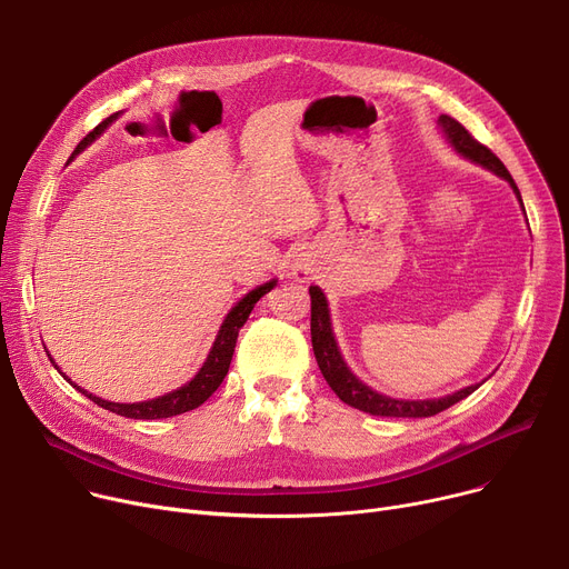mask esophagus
I'll return each instance as SVG.
<instances>
[{"label": "esophagus", "instance_id": "34e87169", "mask_svg": "<svg viewBox=\"0 0 569 569\" xmlns=\"http://www.w3.org/2000/svg\"><path fill=\"white\" fill-rule=\"evenodd\" d=\"M292 274H295V279L307 281V279H309V274H311V264H309L305 258L295 260V264H292Z\"/></svg>", "mask_w": 569, "mask_h": 569}]
</instances>
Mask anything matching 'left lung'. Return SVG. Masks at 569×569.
I'll return each mask as SVG.
<instances>
[{
	"label": "left lung",
	"instance_id": "obj_1",
	"mask_svg": "<svg viewBox=\"0 0 569 569\" xmlns=\"http://www.w3.org/2000/svg\"><path fill=\"white\" fill-rule=\"evenodd\" d=\"M438 124L445 133V138L450 140V144L457 149V152L475 163L485 166L487 170L496 172L498 177L507 179L510 187L515 189L519 202H521V193L515 184L512 174L507 172V168L502 166V161L491 152L489 147H485L482 142H477L455 117L450 114H440L438 117ZM523 207V202H521ZM526 212V209H523ZM311 295V343H313V355H316V362L327 380V385L332 387L335 395L357 408V410H365L369 415H378V417H431L438 415L442 410H447L450 406H455L457 401L466 399L468 395H472L477 387L480 385H470L463 387V390L455 392V395H447L440 399H427V401H406V399H392V397H385L373 392L369 385H365L360 378H357L348 365L343 362V357L339 352V346L335 341L332 335V322H330V309H327V300H325V292L318 286L309 288Z\"/></svg>",
	"mask_w": 569,
	"mask_h": 569
}]
</instances>
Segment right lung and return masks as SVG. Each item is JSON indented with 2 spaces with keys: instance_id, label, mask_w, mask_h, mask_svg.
<instances>
[{
  "instance_id": "1",
  "label": "right lung",
  "mask_w": 569,
  "mask_h": 569,
  "mask_svg": "<svg viewBox=\"0 0 569 569\" xmlns=\"http://www.w3.org/2000/svg\"><path fill=\"white\" fill-rule=\"evenodd\" d=\"M114 117H117V112L110 114V117L106 119V122H101L92 133L84 136V138L80 140V144L76 147L73 157L80 154L82 149H84L89 142H92L97 136H101V131L112 122ZM73 157H71V159H73ZM71 159H69V161H71ZM274 286H277V279L267 281V283L258 286L256 290L247 292V295L242 297V300H239V302L230 309V313L226 316V320L221 322V330H219V335H217V339H214V346H212V350H209L207 360H204V365L200 367V371H198L187 385L179 387V390H172L170 395H163V397H159V399H149V401H140V403H112V401H106V399H101V397L89 395L87 390H82V387H78L76 382H71V378H67L62 371H59V367L54 365L52 357H50V362L54 365V369H57L59 373H62V376L76 387L78 392H82L87 399H92L97 406H101V408H106V410H110V412H114V415L131 417V420H161V417H172V415L189 412V410L198 408L200 403H204L209 397H212V395L219 390V385L223 382V378H226V373H228V369H230V360H232V352H234V343H237L239 330H242V327H244V322H247L249 313L253 311L256 302L260 300L262 295H267L269 290H272ZM46 352H48V350H46Z\"/></svg>"
}]
</instances>
